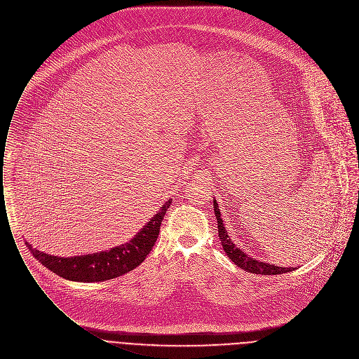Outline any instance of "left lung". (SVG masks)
Segmentation results:
<instances>
[{
	"label": "left lung",
	"mask_w": 359,
	"mask_h": 359,
	"mask_svg": "<svg viewBox=\"0 0 359 359\" xmlns=\"http://www.w3.org/2000/svg\"><path fill=\"white\" fill-rule=\"evenodd\" d=\"M213 208H215V215H216V220H217V229H219V237L222 241L223 249L226 250L227 256L238 266L241 269H243L245 271L249 273H255V274H263V276H271V274H283V273H288L292 271L294 267H280V266H274L266 262H260L256 260L255 257H250L249 255H246L242 249H239L238 245L234 243V241L229 237V233L224 227V222L222 219V213L217 205V201L213 199Z\"/></svg>",
	"instance_id": "obj_1"
}]
</instances>
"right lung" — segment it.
Returning <instances> with one entry per match:
<instances>
[{
  "label": "right lung",
  "instance_id": "add662e5",
  "mask_svg": "<svg viewBox=\"0 0 359 359\" xmlns=\"http://www.w3.org/2000/svg\"><path fill=\"white\" fill-rule=\"evenodd\" d=\"M171 202L172 199L164 202L160 210L133 236V238L109 250L61 257L44 253L33 248L29 242H26V246L44 267L62 278L79 283L111 280L133 270L146 259L158 237L163 217Z\"/></svg>",
  "mask_w": 359,
  "mask_h": 359
}]
</instances>
